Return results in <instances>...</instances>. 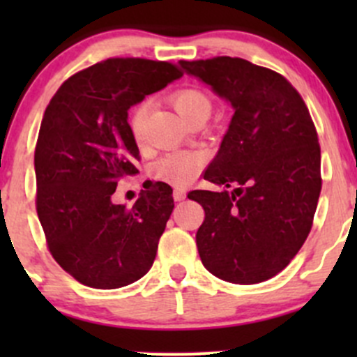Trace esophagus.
Masks as SVG:
<instances>
[{"instance_id":"34e87169","label":"esophagus","mask_w":357,"mask_h":357,"mask_svg":"<svg viewBox=\"0 0 357 357\" xmlns=\"http://www.w3.org/2000/svg\"><path fill=\"white\" fill-rule=\"evenodd\" d=\"M172 197H174L176 202H181V200L186 199V192H185V190H181V188H176L174 192H172Z\"/></svg>"}]
</instances>
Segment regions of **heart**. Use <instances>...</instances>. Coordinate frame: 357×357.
I'll return each mask as SVG.
<instances>
[{
    "label": "heart",
    "mask_w": 357,
    "mask_h": 357,
    "mask_svg": "<svg viewBox=\"0 0 357 357\" xmlns=\"http://www.w3.org/2000/svg\"><path fill=\"white\" fill-rule=\"evenodd\" d=\"M172 103H174L178 114L185 119L186 122L193 115L200 112H211V100L204 91L195 88L179 89L172 95ZM149 115V103L142 102L131 114V132L136 142L143 139V129H145V121ZM202 165H204V157L195 152H174L162 157L152 167V174L160 181L169 183L174 186H185L199 176Z\"/></svg>",
    "instance_id": "1"
}]
</instances>
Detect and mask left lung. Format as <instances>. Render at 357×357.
Segmentation results:
<instances>
[{
	"label": "left lung",
	"mask_w": 357,
	"mask_h": 357,
	"mask_svg": "<svg viewBox=\"0 0 357 357\" xmlns=\"http://www.w3.org/2000/svg\"><path fill=\"white\" fill-rule=\"evenodd\" d=\"M179 66L231 105L228 131L204 178L231 193L195 190L205 211L197 231L214 276L254 285L278 275L307 238L321 192V152L307 107L283 75L243 59Z\"/></svg>",
	"instance_id": "left-lung-1"
}]
</instances>
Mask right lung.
Returning a JSON list of instances; mask_svg holds the SVG:
<instances>
[{
    "label": "right lung",
    "mask_w": 357,
    "mask_h": 357,
    "mask_svg": "<svg viewBox=\"0 0 357 357\" xmlns=\"http://www.w3.org/2000/svg\"><path fill=\"white\" fill-rule=\"evenodd\" d=\"M176 66L109 59L67 79L46 107L34 153L36 208L55 261L82 285L121 289L149 273L171 218L172 188L155 183L132 208L114 204L138 174L128 110L181 77Z\"/></svg>",
    "instance_id": "right-lung-1"
}]
</instances>
